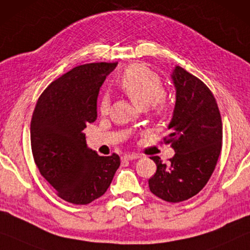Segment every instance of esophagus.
<instances>
[{
	"label": "esophagus",
	"mask_w": 250,
	"mask_h": 250,
	"mask_svg": "<svg viewBox=\"0 0 250 250\" xmlns=\"http://www.w3.org/2000/svg\"><path fill=\"white\" fill-rule=\"evenodd\" d=\"M138 154H125V155L122 156V161H132V160H137L139 159Z\"/></svg>",
	"instance_id": "1"
}]
</instances>
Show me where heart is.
<instances>
[{"mask_svg": "<svg viewBox=\"0 0 250 250\" xmlns=\"http://www.w3.org/2000/svg\"><path fill=\"white\" fill-rule=\"evenodd\" d=\"M119 87L133 104L140 108L148 107L154 115H162L167 111L170 103L160 76L145 64L128 66L119 79ZM108 107L110 98L103 95L98 108L101 113H106Z\"/></svg>", "mask_w": 250, "mask_h": 250, "instance_id": "obj_1", "label": "heart"}]
</instances>
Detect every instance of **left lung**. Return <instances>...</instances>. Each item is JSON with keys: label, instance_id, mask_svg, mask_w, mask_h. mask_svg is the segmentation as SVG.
<instances>
[{"label": "left lung", "instance_id": "1", "mask_svg": "<svg viewBox=\"0 0 250 250\" xmlns=\"http://www.w3.org/2000/svg\"><path fill=\"white\" fill-rule=\"evenodd\" d=\"M175 87L173 117L164 137L174 156L167 164L159 156L155 174L148 180L154 195L179 203L198 194L208 182L222 148V120L215 97L205 83L181 66L172 72Z\"/></svg>", "mask_w": 250, "mask_h": 250}]
</instances>
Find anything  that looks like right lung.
I'll use <instances>...</instances> for the list:
<instances>
[{
	"label": "right lung",
	"instance_id": "1",
	"mask_svg": "<svg viewBox=\"0 0 250 250\" xmlns=\"http://www.w3.org/2000/svg\"><path fill=\"white\" fill-rule=\"evenodd\" d=\"M118 62L76 66L38 98L30 122L33 156L41 174L65 202L86 205L110 187L120 157L100 156L83 130L97 118V96Z\"/></svg>",
	"mask_w": 250,
	"mask_h": 250
}]
</instances>
